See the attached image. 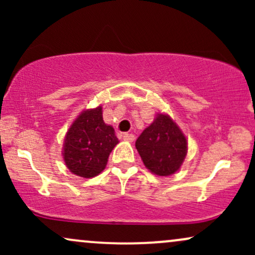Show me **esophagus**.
I'll return each instance as SVG.
<instances>
[{
    "mask_svg": "<svg viewBox=\"0 0 255 255\" xmlns=\"http://www.w3.org/2000/svg\"><path fill=\"white\" fill-rule=\"evenodd\" d=\"M124 139L126 140V141H133V140L135 139V136H134V134L124 133Z\"/></svg>",
    "mask_w": 255,
    "mask_h": 255,
    "instance_id": "esophagus-1",
    "label": "esophagus"
}]
</instances>
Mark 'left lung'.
<instances>
[{
  "instance_id": "left-lung-1",
  "label": "left lung",
  "mask_w": 255,
  "mask_h": 255,
  "mask_svg": "<svg viewBox=\"0 0 255 255\" xmlns=\"http://www.w3.org/2000/svg\"><path fill=\"white\" fill-rule=\"evenodd\" d=\"M135 147L148 170L159 176L176 172L187 154V140L169 116L158 114L140 134Z\"/></svg>"
}]
</instances>
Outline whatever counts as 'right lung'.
Here are the masks:
<instances>
[{
	"label": "right lung",
	"mask_w": 255,
	"mask_h": 255,
	"mask_svg": "<svg viewBox=\"0 0 255 255\" xmlns=\"http://www.w3.org/2000/svg\"><path fill=\"white\" fill-rule=\"evenodd\" d=\"M118 142L114 128L104 124L102 107L86 110L67 131L64 163L74 175L95 177L104 170L110 152Z\"/></svg>",
	"instance_id": "right-lung-1"
}]
</instances>
